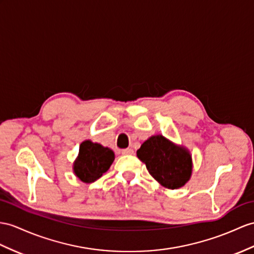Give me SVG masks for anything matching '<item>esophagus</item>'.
<instances>
[{
    "label": "esophagus",
    "instance_id": "34e87169",
    "mask_svg": "<svg viewBox=\"0 0 254 254\" xmlns=\"http://www.w3.org/2000/svg\"><path fill=\"white\" fill-rule=\"evenodd\" d=\"M133 150L132 148H125V150L122 151L123 155H133Z\"/></svg>",
    "mask_w": 254,
    "mask_h": 254
}]
</instances>
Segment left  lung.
<instances>
[{
    "label": "left lung",
    "instance_id": "1",
    "mask_svg": "<svg viewBox=\"0 0 254 254\" xmlns=\"http://www.w3.org/2000/svg\"><path fill=\"white\" fill-rule=\"evenodd\" d=\"M137 156L145 164L150 175L166 189H180L191 177L193 160L190 151L163 134L152 135L144 141Z\"/></svg>",
    "mask_w": 254,
    "mask_h": 254
}]
</instances>
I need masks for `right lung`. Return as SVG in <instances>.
<instances>
[{
    "label": "right lung",
    "instance_id": "1",
    "mask_svg": "<svg viewBox=\"0 0 254 254\" xmlns=\"http://www.w3.org/2000/svg\"><path fill=\"white\" fill-rule=\"evenodd\" d=\"M114 158L111 148L85 140L80 143L78 155L73 163V172L82 182L92 183L106 174Z\"/></svg>",
    "mask_w": 254,
    "mask_h": 254
}]
</instances>
